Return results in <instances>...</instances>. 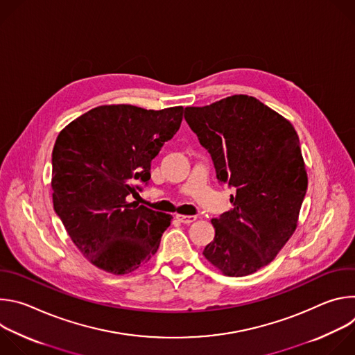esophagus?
<instances>
[{
  "instance_id": "34e87169",
  "label": "esophagus",
  "mask_w": 355,
  "mask_h": 355,
  "mask_svg": "<svg viewBox=\"0 0 355 355\" xmlns=\"http://www.w3.org/2000/svg\"><path fill=\"white\" fill-rule=\"evenodd\" d=\"M177 219H178L181 223H184V225H189V223H192V222L196 220L195 216H188V215H177Z\"/></svg>"
}]
</instances>
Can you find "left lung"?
Here are the masks:
<instances>
[{"mask_svg":"<svg viewBox=\"0 0 355 355\" xmlns=\"http://www.w3.org/2000/svg\"><path fill=\"white\" fill-rule=\"evenodd\" d=\"M184 118L212 157L216 178L234 189L233 209L212 219L205 259L229 277L271 263L293 234L308 174L292 123L254 96L232 95Z\"/></svg>","mask_w":355,"mask_h":355,"instance_id":"1","label":"left lung"}]
</instances>
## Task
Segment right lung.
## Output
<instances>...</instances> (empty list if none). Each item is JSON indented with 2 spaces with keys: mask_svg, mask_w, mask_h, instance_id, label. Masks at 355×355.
<instances>
[{
  "mask_svg": "<svg viewBox=\"0 0 355 355\" xmlns=\"http://www.w3.org/2000/svg\"><path fill=\"white\" fill-rule=\"evenodd\" d=\"M184 108L96 107L58 136L52 153L53 207L70 239L95 267L129 274L159 250L173 216L135 202L163 144L180 129Z\"/></svg>",
  "mask_w": 355,
  "mask_h": 355,
  "instance_id": "add662e5",
  "label": "right lung"
}]
</instances>
